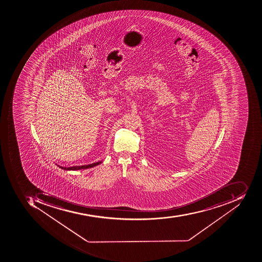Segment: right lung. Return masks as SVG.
I'll use <instances>...</instances> for the list:
<instances>
[{"label": "right lung", "mask_w": 262, "mask_h": 262, "mask_svg": "<svg viewBox=\"0 0 262 262\" xmlns=\"http://www.w3.org/2000/svg\"><path fill=\"white\" fill-rule=\"evenodd\" d=\"M103 161H99V162H97V163H92V164L89 165H83V166H71V167H63V166H59L57 165L59 167L61 168L62 170H83V169H89V168L94 167V166H98V165L102 163Z\"/></svg>", "instance_id": "1"}]
</instances>
